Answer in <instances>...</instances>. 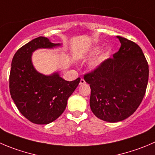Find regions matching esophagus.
<instances>
[{
	"label": "esophagus",
	"mask_w": 155,
	"mask_h": 155,
	"mask_svg": "<svg viewBox=\"0 0 155 155\" xmlns=\"http://www.w3.org/2000/svg\"><path fill=\"white\" fill-rule=\"evenodd\" d=\"M85 83V81L83 79H81L80 82H79V85H84Z\"/></svg>",
	"instance_id": "obj_1"
}]
</instances>
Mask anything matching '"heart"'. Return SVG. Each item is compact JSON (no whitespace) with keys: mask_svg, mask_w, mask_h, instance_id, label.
<instances>
[{"mask_svg":"<svg viewBox=\"0 0 155 155\" xmlns=\"http://www.w3.org/2000/svg\"><path fill=\"white\" fill-rule=\"evenodd\" d=\"M99 50H100V49H99V48H97L94 49V51H93V54H97L98 53ZM111 51H112V48H111L110 47L107 48L106 50H105L104 51L103 53L100 55V56L97 57V58H96L94 61H93L92 64H91V67H92L93 68H96V67H98L99 65H101V64L104 61H106V60L109 58L110 55V54H111Z\"/></svg>","mask_w":155,"mask_h":155,"instance_id":"obj_1","label":"heart"}]
</instances>
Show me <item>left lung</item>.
Instances as JSON below:
<instances>
[{
  "label": "left lung",
  "instance_id": "1",
  "mask_svg": "<svg viewBox=\"0 0 155 155\" xmlns=\"http://www.w3.org/2000/svg\"><path fill=\"white\" fill-rule=\"evenodd\" d=\"M120 50L84 76L90 85V107L99 119L110 123L128 118L140 105L148 81V64L141 48L117 36Z\"/></svg>",
  "mask_w": 155,
  "mask_h": 155
}]
</instances>
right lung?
<instances>
[{
  "mask_svg": "<svg viewBox=\"0 0 155 155\" xmlns=\"http://www.w3.org/2000/svg\"><path fill=\"white\" fill-rule=\"evenodd\" d=\"M45 37H38L21 47L13 56L10 73V92L22 115L35 124H48L63 114L69 97L80 82L66 81L58 72L45 76L31 62L32 52L61 46Z\"/></svg>",
  "mask_w": 155,
  "mask_h": 155,
  "instance_id": "1",
  "label": "right lung"
}]
</instances>
